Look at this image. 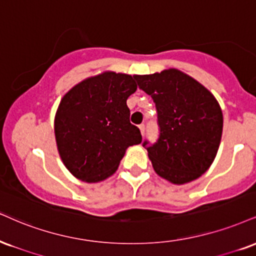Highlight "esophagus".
Returning <instances> with one entry per match:
<instances>
[{
  "label": "esophagus",
  "instance_id": "34e87169",
  "mask_svg": "<svg viewBox=\"0 0 256 256\" xmlns=\"http://www.w3.org/2000/svg\"><path fill=\"white\" fill-rule=\"evenodd\" d=\"M140 130L142 136H144V132H146V125L140 124Z\"/></svg>",
  "mask_w": 256,
  "mask_h": 256
}]
</instances>
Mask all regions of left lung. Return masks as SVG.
I'll return each instance as SVG.
<instances>
[{"instance_id":"1","label":"left lung","mask_w":256,"mask_h":256,"mask_svg":"<svg viewBox=\"0 0 256 256\" xmlns=\"http://www.w3.org/2000/svg\"><path fill=\"white\" fill-rule=\"evenodd\" d=\"M134 78L140 89L152 96L158 110V140L143 142L155 172L176 184L198 178L220 148L223 114L217 100L176 69Z\"/></svg>"}]
</instances>
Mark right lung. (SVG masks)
<instances>
[{
	"instance_id": "right-lung-1",
	"label": "right lung",
	"mask_w": 256,
	"mask_h": 256,
	"mask_svg": "<svg viewBox=\"0 0 256 256\" xmlns=\"http://www.w3.org/2000/svg\"><path fill=\"white\" fill-rule=\"evenodd\" d=\"M137 90L134 78L104 72L87 78L62 98L54 119L60 158L74 176L98 182L112 175L142 134L130 122L126 100Z\"/></svg>"
}]
</instances>
